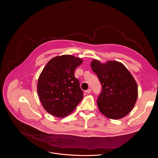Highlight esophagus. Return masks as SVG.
I'll return each mask as SVG.
<instances>
[{
    "label": "esophagus",
    "mask_w": 158,
    "mask_h": 158,
    "mask_svg": "<svg viewBox=\"0 0 158 158\" xmlns=\"http://www.w3.org/2000/svg\"><path fill=\"white\" fill-rule=\"evenodd\" d=\"M91 92V89H88L87 90H86V91H85V93H88V94L90 93Z\"/></svg>",
    "instance_id": "34e87169"
}]
</instances>
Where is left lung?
I'll use <instances>...</instances> for the list:
<instances>
[{"instance_id": "left-lung-1", "label": "left lung", "mask_w": 158, "mask_h": 158, "mask_svg": "<svg viewBox=\"0 0 158 158\" xmlns=\"http://www.w3.org/2000/svg\"><path fill=\"white\" fill-rule=\"evenodd\" d=\"M90 65L102 86L97 100L101 113L114 120L127 116L133 108L138 96V85L133 75L116 60L102 63L94 59Z\"/></svg>"}]
</instances>
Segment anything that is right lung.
I'll return each instance as SVG.
<instances>
[{"instance_id": "add662e5", "label": "right lung", "mask_w": 158, "mask_h": 158, "mask_svg": "<svg viewBox=\"0 0 158 158\" xmlns=\"http://www.w3.org/2000/svg\"><path fill=\"white\" fill-rule=\"evenodd\" d=\"M83 62L79 57L65 54L48 62L39 75L37 91L44 108L57 118L71 114L83 99L74 70Z\"/></svg>"}]
</instances>
